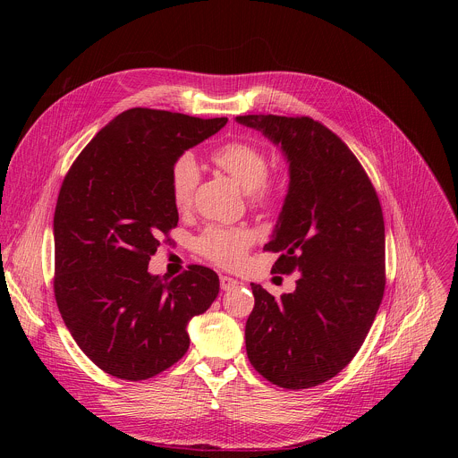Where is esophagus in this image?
<instances>
[{
	"label": "esophagus",
	"mask_w": 458,
	"mask_h": 458,
	"mask_svg": "<svg viewBox=\"0 0 458 458\" xmlns=\"http://www.w3.org/2000/svg\"><path fill=\"white\" fill-rule=\"evenodd\" d=\"M237 284H239V281H237V279L228 277V276H221V290H223V292H228V290L235 288Z\"/></svg>",
	"instance_id": "34e87169"
}]
</instances>
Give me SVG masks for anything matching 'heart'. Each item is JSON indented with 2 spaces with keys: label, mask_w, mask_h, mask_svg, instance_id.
Here are the masks:
<instances>
[{
  "label": "heart",
  "mask_w": 458,
  "mask_h": 458,
  "mask_svg": "<svg viewBox=\"0 0 458 458\" xmlns=\"http://www.w3.org/2000/svg\"><path fill=\"white\" fill-rule=\"evenodd\" d=\"M212 159L244 193H251L255 203L268 205L276 199V186L267 181L268 156L260 147L250 141H232L216 148ZM199 179L198 159L191 152H182L170 168V191L177 208L190 207ZM250 244L251 233L248 230L217 225L207 226L198 239V250L221 267L239 265Z\"/></svg>",
  "instance_id": "1"
}]
</instances>
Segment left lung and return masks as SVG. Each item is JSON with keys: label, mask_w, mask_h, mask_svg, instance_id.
I'll return each instance as SVG.
<instances>
[{"label": "left lung", "mask_w": 458, "mask_h": 458, "mask_svg": "<svg viewBox=\"0 0 458 458\" xmlns=\"http://www.w3.org/2000/svg\"><path fill=\"white\" fill-rule=\"evenodd\" d=\"M281 148L288 190L270 242L272 272H299L276 299L251 283L246 353L272 384L304 389L344 369L362 346L384 295V219L352 150L310 117L239 115Z\"/></svg>", "instance_id": "obj_1"}]
</instances>
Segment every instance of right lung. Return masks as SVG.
Masks as SVG:
<instances>
[{"mask_svg":"<svg viewBox=\"0 0 458 458\" xmlns=\"http://www.w3.org/2000/svg\"><path fill=\"white\" fill-rule=\"evenodd\" d=\"M228 123L130 108L85 147L64 177L54 212L59 313L83 353L103 371L145 380L188 350V322L219 293L214 270L148 272L161 233L177 226L170 168Z\"/></svg>","mask_w":458,"mask_h":458,"instance_id":"1","label":"right lung"}]
</instances>
